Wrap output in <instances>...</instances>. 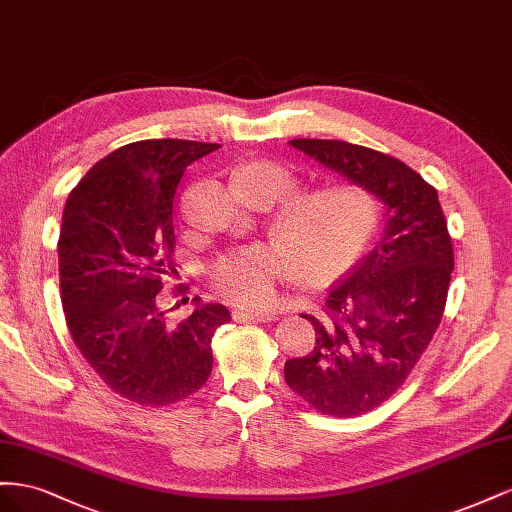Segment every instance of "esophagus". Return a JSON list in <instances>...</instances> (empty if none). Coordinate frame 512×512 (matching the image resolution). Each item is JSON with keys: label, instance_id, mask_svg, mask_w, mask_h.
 <instances>
[{"label": "esophagus", "instance_id": "esophagus-1", "mask_svg": "<svg viewBox=\"0 0 512 512\" xmlns=\"http://www.w3.org/2000/svg\"><path fill=\"white\" fill-rule=\"evenodd\" d=\"M233 319L236 321H272V319H276V313L274 311H244V309H238V311H233Z\"/></svg>", "mask_w": 512, "mask_h": 512}]
</instances>
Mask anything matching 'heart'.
<instances>
[{
    "label": "heart",
    "mask_w": 512,
    "mask_h": 512,
    "mask_svg": "<svg viewBox=\"0 0 512 512\" xmlns=\"http://www.w3.org/2000/svg\"><path fill=\"white\" fill-rule=\"evenodd\" d=\"M236 180L255 201L287 197L272 218V233L281 242L238 248L212 266L214 289L246 311L270 309L279 285L296 272L311 285L341 279L377 233L379 203L360 182H332L292 196L298 178L272 160H248Z\"/></svg>",
    "instance_id": "heart-1"
}]
</instances>
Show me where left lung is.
Instances as JSON below:
<instances>
[{
    "instance_id": "obj_1",
    "label": "left lung",
    "mask_w": 512,
    "mask_h": 512,
    "mask_svg": "<svg viewBox=\"0 0 512 512\" xmlns=\"http://www.w3.org/2000/svg\"><path fill=\"white\" fill-rule=\"evenodd\" d=\"M294 148L360 182L384 201L386 231L334 285L309 356L285 362V382L326 416H360L397 392L440 326L455 253L435 188L399 158L337 139Z\"/></svg>"
}]
</instances>
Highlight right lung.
I'll return each instance as SVG.
<instances>
[{
  "label": "right lung",
  "mask_w": 512,
  "mask_h": 512,
  "mask_svg": "<svg viewBox=\"0 0 512 512\" xmlns=\"http://www.w3.org/2000/svg\"><path fill=\"white\" fill-rule=\"evenodd\" d=\"M218 148L186 139L122 145L66 199L57 242L66 326L85 362L130 403L163 407L206 386L214 330L231 319L223 304L193 298L195 311L171 324L160 296L178 276L175 188L188 165Z\"/></svg>",
  "instance_id": "right-lung-1"
}]
</instances>
